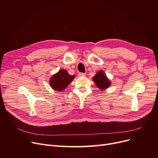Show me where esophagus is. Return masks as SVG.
<instances>
[{"mask_svg":"<svg viewBox=\"0 0 158 158\" xmlns=\"http://www.w3.org/2000/svg\"><path fill=\"white\" fill-rule=\"evenodd\" d=\"M78 76H79V77H84V76H86V73H79Z\"/></svg>","mask_w":158,"mask_h":158,"instance_id":"1","label":"esophagus"}]
</instances>
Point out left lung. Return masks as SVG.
<instances>
[{"label": "left lung", "mask_w": 158, "mask_h": 158, "mask_svg": "<svg viewBox=\"0 0 158 158\" xmlns=\"http://www.w3.org/2000/svg\"><path fill=\"white\" fill-rule=\"evenodd\" d=\"M93 80L96 86L100 89H105L108 88L111 85L110 81L107 79L102 70L98 71L93 77Z\"/></svg>", "instance_id": "left-lung-1"}]
</instances>
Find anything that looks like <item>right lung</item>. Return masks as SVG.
<instances>
[{
    "label": "right lung",
    "instance_id": "1",
    "mask_svg": "<svg viewBox=\"0 0 158 158\" xmlns=\"http://www.w3.org/2000/svg\"><path fill=\"white\" fill-rule=\"evenodd\" d=\"M75 77V75L71 76L66 70L61 69L51 78L49 83L52 89L61 92L68 86Z\"/></svg>",
    "mask_w": 158,
    "mask_h": 158
}]
</instances>
